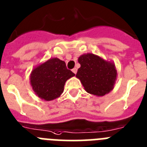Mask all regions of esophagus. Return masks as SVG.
Segmentation results:
<instances>
[{
	"mask_svg": "<svg viewBox=\"0 0 147 147\" xmlns=\"http://www.w3.org/2000/svg\"><path fill=\"white\" fill-rule=\"evenodd\" d=\"M72 72H73V73H75V74H76L77 73V71H78V69H77V68H74L72 70Z\"/></svg>",
	"mask_w": 147,
	"mask_h": 147,
	"instance_id": "esophagus-1",
	"label": "esophagus"
}]
</instances>
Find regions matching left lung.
Listing matches in <instances>:
<instances>
[{
  "instance_id": "left-lung-1",
  "label": "left lung",
  "mask_w": 147,
  "mask_h": 147,
  "mask_svg": "<svg viewBox=\"0 0 147 147\" xmlns=\"http://www.w3.org/2000/svg\"><path fill=\"white\" fill-rule=\"evenodd\" d=\"M81 67L76 77L89 94L104 96L113 89L117 76L115 66L94 54L83 55L78 58Z\"/></svg>"
}]
</instances>
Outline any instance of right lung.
<instances>
[{
	"label": "right lung",
	"mask_w": 147,
	"mask_h": 147,
	"mask_svg": "<svg viewBox=\"0 0 147 147\" xmlns=\"http://www.w3.org/2000/svg\"><path fill=\"white\" fill-rule=\"evenodd\" d=\"M74 75L71 70L66 68L64 61L52 58L32 70L30 82L35 94L49 101L62 94L66 81Z\"/></svg>",
	"instance_id": "right-lung-1"
}]
</instances>
